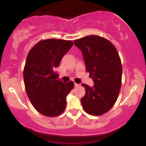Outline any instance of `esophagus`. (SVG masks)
I'll return each mask as SVG.
<instances>
[{
	"label": "esophagus",
	"instance_id": "esophagus-1",
	"mask_svg": "<svg viewBox=\"0 0 146 146\" xmlns=\"http://www.w3.org/2000/svg\"><path fill=\"white\" fill-rule=\"evenodd\" d=\"M74 85H75V87H78V86H79V84H77V83H76V82H75V84H74Z\"/></svg>",
	"mask_w": 146,
	"mask_h": 146
}]
</instances>
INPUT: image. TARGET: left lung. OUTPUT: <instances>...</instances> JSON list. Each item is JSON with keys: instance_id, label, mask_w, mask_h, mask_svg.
<instances>
[{"instance_id": "1", "label": "left lung", "mask_w": 146, "mask_h": 146, "mask_svg": "<svg viewBox=\"0 0 146 146\" xmlns=\"http://www.w3.org/2000/svg\"><path fill=\"white\" fill-rule=\"evenodd\" d=\"M82 51L86 71L93 79L94 87L82 84L85 95L81 104L88 114L100 116L114 106L121 86L122 66L115 46L104 37L90 35L74 41Z\"/></svg>"}]
</instances>
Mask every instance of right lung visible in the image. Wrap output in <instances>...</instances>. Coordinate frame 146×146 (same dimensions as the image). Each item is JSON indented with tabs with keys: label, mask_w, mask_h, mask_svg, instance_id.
Returning <instances> with one entry per match:
<instances>
[{
	"label": "right lung",
	"mask_w": 146,
	"mask_h": 146,
	"mask_svg": "<svg viewBox=\"0 0 146 146\" xmlns=\"http://www.w3.org/2000/svg\"><path fill=\"white\" fill-rule=\"evenodd\" d=\"M73 45L70 40H41L27 56L23 71L26 92L35 110L46 117H56L63 113L66 96L74 87L73 81L58 80L59 76L55 70Z\"/></svg>",
	"instance_id": "1"
}]
</instances>
